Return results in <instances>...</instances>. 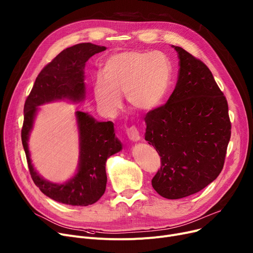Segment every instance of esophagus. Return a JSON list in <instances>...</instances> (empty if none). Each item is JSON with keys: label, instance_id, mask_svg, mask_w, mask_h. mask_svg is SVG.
<instances>
[{"label": "esophagus", "instance_id": "obj_1", "mask_svg": "<svg viewBox=\"0 0 253 253\" xmlns=\"http://www.w3.org/2000/svg\"><path fill=\"white\" fill-rule=\"evenodd\" d=\"M126 134L130 140L132 141H138L140 139L139 130L135 126H131L126 129Z\"/></svg>", "mask_w": 253, "mask_h": 253}]
</instances>
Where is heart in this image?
Segmentation results:
<instances>
[{"label":"heart","instance_id":"1","mask_svg":"<svg viewBox=\"0 0 253 253\" xmlns=\"http://www.w3.org/2000/svg\"><path fill=\"white\" fill-rule=\"evenodd\" d=\"M102 75L94 79L93 94L104 112L114 114L119 110L123 94L132 109L148 112L166 97L172 81V65L162 52L126 50L105 61Z\"/></svg>","mask_w":253,"mask_h":253}]
</instances>
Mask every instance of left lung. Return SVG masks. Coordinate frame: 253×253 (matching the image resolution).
<instances>
[{"mask_svg":"<svg viewBox=\"0 0 253 253\" xmlns=\"http://www.w3.org/2000/svg\"><path fill=\"white\" fill-rule=\"evenodd\" d=\"M174 48L180 66L176 87L144 118L145 140L161 157L151 185L168 199L194 194L220 175L231 137L228 102L209 67Z\"/></svg>","mask_w":253,"mask_h":253,"instance_id":"1","label":"left lung"}]
</instances>
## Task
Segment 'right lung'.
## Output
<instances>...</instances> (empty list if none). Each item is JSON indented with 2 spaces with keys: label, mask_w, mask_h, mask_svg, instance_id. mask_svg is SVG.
Wrapping results in <instances>:
<instances>
[{
  "label": "right lung",
  "mask_w": 253,
  "mask_h": 253,
  "mask_svg": "<svg viewBox=\"0 0 253 253\" xmlns=\"http://www.w3.org/2000/svg\"><path fill=\"white\" fill-rule=\"evenodd\" d=\"M106 46L82 42L67 47L38 75L24 104L21 139L31 178L41 191L58 203L86 207L103 196L107 185L106 162L120 151L121 142L115 136L112 122H96L86 113L76 112L80 133V163L78 173L65 184L50 183L33 169L27 140L39 106L55 99L79 100L84 96V67L94 54Z\"/></svg>",
  "instance_id": "right-lung-1"
}]
</instances>
